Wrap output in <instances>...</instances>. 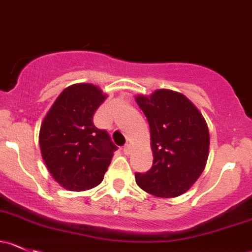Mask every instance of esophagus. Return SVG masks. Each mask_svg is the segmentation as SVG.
<instances>
[{"label": "esophagus", "mask_w": 252, "mask_h": 252, "mask_svg": "<svg viewBox=\"0 0 252 252\" xmlns=\"http://www.w3.org/2000/svg\"><path fill=\"white\" fill-rule=\"evenodd\" d=\"M130 151H131L130 145H129V144L124 145V146H123V152L126 153V155H129V153H130Z\"/></svg>", "instance_id": "obj_1"}]
</instances>
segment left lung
Returning <instances> with one entry per match:
<instances>
[{
	"instance_id": "left-lung-1",
	"label": "left lung",
	"mask_w": 252,
	"mask_h": 252,
	"mask_svg": "<svg viewBox=\"0 0 252 252\" xmlns=\"http://www.w3.org/2000/svg\"><path fill=\"white\" fill-rule=\"evenodd\" d=\"M136 102L150 124L153 152L152 168L135 174L137 186L160 198L184 194L208 160L210 137L205 119L185 95L169 89L137 95Z\"/></svg>"
}]
</instances>
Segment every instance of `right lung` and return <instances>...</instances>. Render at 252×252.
Segmentation results:
<instances>
[{
	"label": "right lung",
	"mask_w": 252,
	"mask_h": 252,
	"mask_svg": "<svg viewBox=\"0 0 252 252\" xmlns=\"http://www.w3.org/2000/svg\"><path fill=\"white\" fill-rule=\"evenodd\" d=\"M106 95L94 84L63 89L42 122L39 147L55 181L73 192L101 184L117 146L93 116Z\"/></svg>",
	"instance_id": "1"
}]
</instances>
